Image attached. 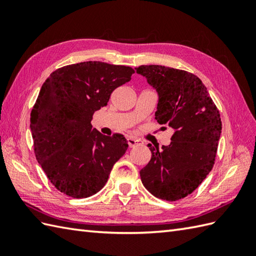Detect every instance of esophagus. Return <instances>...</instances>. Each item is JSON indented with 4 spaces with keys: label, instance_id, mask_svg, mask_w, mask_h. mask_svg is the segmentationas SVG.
<instances>
[{
    "label": "esophagus",
    "instance_id": "obj_1",
    "mask_svg": "<svg viewBox=\"0 0 256 256\" xmlns=\"http://www.w3.org/2000/svg\"><path fill=\"white\" fill-rule=\"evenodd\" d=\"M128 143L130 148H134V146L140 144V140H138V138H128Z\"/></svg>",
    "mask_w": 256,
    "mask_h": 256
}]
</instances>
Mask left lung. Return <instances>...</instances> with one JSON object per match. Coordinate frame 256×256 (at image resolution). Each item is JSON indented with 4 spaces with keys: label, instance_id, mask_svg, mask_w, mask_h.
<instances>
[{
    "label": "left lung",
    "instance_id": "8db88e82",
    "mask_svg": "<svg viewBox=\"0 0 256 256\" xmlns=\"http://www.w3.org/2000/svg\"><path fill=\"white\" fill-rule=\"evenodd\" d=\"M136 72L158 96L155 118L172 130L168 146L153 148L140 172L144 187L155 197L176 201L204 180L214 164L221 135V118L208 90L197 76L158 64L140 66Z\"/></svg>",
    "mask_w": 256,
    "mask_h": 256
}]
</instances>
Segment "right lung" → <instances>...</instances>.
I'll use <instances>...</instances> for the list:
<instances>
[{"label":"right lung","instance_id":"obj_1","mask_svg":"<svg viewBox=\"0 0 256 256\" xmlns=\"http://www.w3.org/2000/svg\"><path fill=\"white\" fill-rule=\"evenodd\" d=\"M132 74L131 67L86 62L55 70L42 86L30 131L36 160L59 192L72 198L96 194L125 154L126 138L106 136L91 120Z\"/></svg>","mask_w":256,"mask_h":256}]
</instances>
